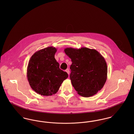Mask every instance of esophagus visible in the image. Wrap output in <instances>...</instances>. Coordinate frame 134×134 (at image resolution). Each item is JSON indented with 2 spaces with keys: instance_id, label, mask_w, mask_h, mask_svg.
I'll return each instance as SVG.
<instances>
[{
  "instance_id": "esophagus-1",
  "label": "esophagus",
  "mask_w": 134,
  "mask_h": 134,
  "mask_svg": "<svg viewBox=\"0 0 134 134\" xmlns=\"http://www.w3.org/2000/svg\"><path fill=\"white\" fill-rule=\"evenodd\" d=\"M65 71L68 73V75L69 74V72H69V69H67L66 70H65Z\"/></svg>"
}]
</instances>
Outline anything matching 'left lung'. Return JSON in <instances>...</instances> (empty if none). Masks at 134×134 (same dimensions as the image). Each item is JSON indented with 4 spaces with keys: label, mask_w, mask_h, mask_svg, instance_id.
Here are the masks:
<instances>
[{
    "label": "left lung",
    "mask_w": 134,
    "mask_h": 134,
    "mask_svg": "<svg viewBox=\"0 0 134 134\" xmlns=\"http://www.w3.org/2000/svg\"><path fill=\"white\" fill-rule=\"evenodd\" d=\"M65 54L71 59L70 78L78 94L88 97L95 95L107 79L108 67L102 55L95 49L66 48Z\"/></svg>",
    "instance_id": "8db88e82"
}]
</instances>
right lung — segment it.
<instances>
[{
  "label": "right lung",
  "mask_w": 134,
  "mask_h": 134,
  "mask_svg": "<svg viewBox=\"0 0 134 134\" xmlns=\"http://www.w3.org/2000/svg\"><path fill=\"white\" fill-rule=\"evenodd\" d=\"M57 49L49 47L35 52L27 68V78L32 90L41 96L56 93L68 75L59 68L55 58Z\"/></svg>",
  "instance_id": "add662e5"
}]
</instances>
